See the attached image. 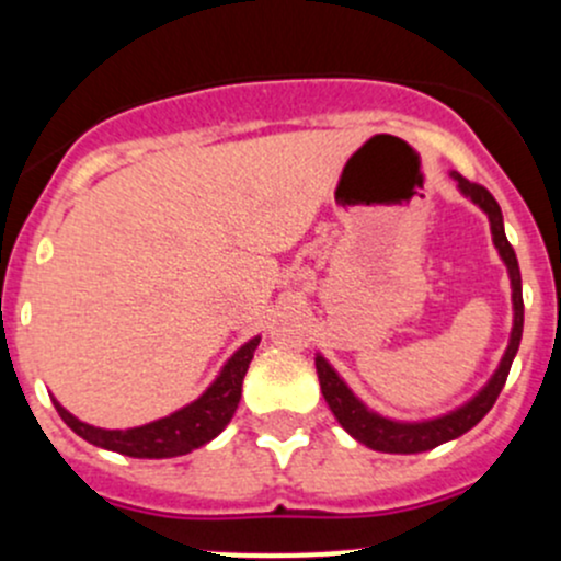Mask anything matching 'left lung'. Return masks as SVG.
<instances>
[{
  "label": "left lung",
  "mask_w": 561,
  "mask_h": 561,
  "mask_svg": "<svg viewBox=\"0 0 561 561\" xmlns=\"http://www.w3.org/2000/svg\"><path fill=\"white\" fill-rule=\"evenodd\" d=\"M451 178L459 183V192L470 196L478 207L489 216V224H492V238L496 251H500L502 262L507 264V275H511L513 286V332L511 343H507L505 356H502L500 367L492 375L486 386L472 397L467 405H461L454 413L440 415V419L432 421H419V424H402V421L383 419V415L367 410L362 400H356L354 391L340 380V375L329 367V362L323 356H316V369H319L321 391L327 405L332 408L334 419L343 424V430L348 432L351 437H356L359 443H365L373 451L383 454H421L430 451V448H437L440 443L454 440V437L465 435L467 430L478 424L489 410L494 408L496 397H500L502 386H505L507 373H511L513 356H516L518 343H522V329H524V299H522V273H518V259L513 245L505 238V227H502V210L496 205V199L489 194V188H483L481 183H472L467 178H461L459 172H451Z\"/></svg>",
  "instance_id": "8db88e82"
}]
</instances>
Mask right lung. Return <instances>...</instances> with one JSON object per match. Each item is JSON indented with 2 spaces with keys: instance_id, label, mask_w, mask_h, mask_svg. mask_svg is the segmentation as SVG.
<instances>
[{
  "instance_id": "right-lung-1",
  "label": "right lung",
  "mask_w": 561,
  "mask_h": 561,
  "mask_svg": "<svg viewBox=\"0 0 561 561\" xmlns=\"http://www.w3.org/2000/svg\"><path fill=\"white\" fill-rule=\"evenodd\" d=\"M256 345L259 337L248 340L238 354L227 362L221 375L213 380L210 389L199 400H194L192 405L167 415V419L151 421L146 426H135V430H100V426L83 424V421L75 419L56 400L54 405L75 435L94 443V446L107 448V451L135 456V459H170V456H183L194 451V448L205 446V443H210L232 421L234 410L240 405L242 378H245Z\"/></svg>"
}]
</instances>
